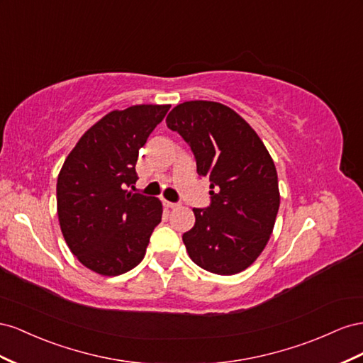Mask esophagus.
Masks as SVG:
<instances>
[{
  "mask_svg": "<svg viewBox=\"0 0 363 363\" xmlns=\"http://www.w3.org/2000/svg\"><path fill=\"white\" fill-rule=\"evenodd\" d=\"M162 203H164L165 208H178V206H179V203H176V202H169V201H164Z\"/></svg>",
  "mask_w": 363,
  "mask_h": 363,
  "instance_id": "obj_1",
  "label": "esophagus"
}]
</instances>
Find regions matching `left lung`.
Instances as JSON below:
<instances>
[{
  "instance_id": "8db88e82",
  "label": "left lung",
  "mask_w": 363,
  "mask_h": 363,
  "mask_svg": "<svg viewBox=\"0 0 363 363\" xmlns=\"http://www.w3.org/2000/svg\"><path fill=\"white\" fill-rule=\"evenodd\" d=\"M165 123L190 146L198 174L210 179L211 202L193 208L194 226L182 235L190 258L213 274L245 271L264 250L279 208L271 155L250 124L222 103L184 101Z\"/></svg>"
}]
</instances>
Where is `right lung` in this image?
<instances>
[{
	"label": "right lung",
	"mask_w": 363,
	"mask_h": 363,
	"mask_svg": "<svg viewBox=\"0 0 363 363\" xmlns=\"http://www.w3.org/2000/svg\"><path fill=\"white\" fill-rule=\"evenodd\" d=\"M170 105L112 111L71 150L57 178V216L64 239L79 262L116 277L140 264L161 222L158 198L130 193L138 150Z\"/></svg>",
	"instance_id": "1"
}]
</instances>
